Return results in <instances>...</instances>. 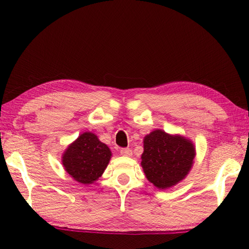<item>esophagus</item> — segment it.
Returning a JSON list of instances; mask_svg holds the SVG:
<instances>
[{
	"label": "esophagus",
	"instance_id": "1",
	"mask_svg": "<svg viewBox=\"0 0 249 249\" xmlns=\"http://www.w3.org/2000/svg\"><path fill=\"white\" fill-rule=\"evenodd\" d=\"M120 153H121V155L126 156V157H130L131 155H133V151H131L130 149H122L120 151Z\"/></svg>",
	"mask_w": 249,
	"mask_h": 249
}]
</instances>
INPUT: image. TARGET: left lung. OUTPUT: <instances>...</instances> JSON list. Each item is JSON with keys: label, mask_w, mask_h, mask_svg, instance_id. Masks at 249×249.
<instances>
[{"label": "left lung", "mask_w": 249, "mask_h": 249, "mask_svg": "<svg viewBox=\"0 0 249 249\" xmlns=\"http://www.w3.org/2000/svg\"><path fill=\"white\" fill-rule=\"evenodd\" d=\"M194 142L181 135L155 129L143 139L141 167L158 189L176 186L188 176L195 162Z\"/></svg>", "instance_id": "8db88e82"}]
</instances>
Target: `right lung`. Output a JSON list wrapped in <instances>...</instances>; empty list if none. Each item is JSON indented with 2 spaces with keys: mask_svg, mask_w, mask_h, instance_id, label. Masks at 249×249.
Listing matches in <instances>:
<instances>
[{
  "mask_svg": "<svg viewBox=\"0 0 249 249\" xmlns=\"http://www.w3.org/2000/svg\"><path fill=\"white\" fill-rule=\"evenodd\" d=\"M111 156L112 153L107 144L91 131H84L66 147L62 165L76 182L91 185L103 176Z\"/></svg>",
  "mask_w": 249,
  "mask_h": 249,
  "instance_id": "right-lung-1",
  "label": "right lung"
}]
</instances>
